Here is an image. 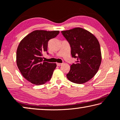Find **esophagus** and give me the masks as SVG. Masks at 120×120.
<instances>
[{
	"label": "esophagus",
	"mask_w": 120,
	"mask_h": 120,
	"mask_svg": "<svg viewBox=\"0 0 120 120\" xmlns=\"http://www.w3.org/2000/svg\"><path fill=\"white\" fill-rule=\"evenodd\" d=\"M56 65H57V66H61L62 65V63H56Z\"/></svg>",
	"instance_id": "esophagus-1"
}]
</instances>
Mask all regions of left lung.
Segmentation results:
<instances>
[{"instance_id": "8db88e82", "label": "left lung", "mask_w": 120, "mask_h": 120, "mask_svg": "<svg viewBox=\"0 0 120 120\" xmlns=\"http://www.w3.org/2000/svg\"><path fill=\"white\" fill-rule=\"evenodd\" d=\"M69 44L72 58L77 60L71 64L67 78L72 82L81 84L93 78L101 62V53L98 39L81 28L61 31Z\"/></svg>"}]
</instances>
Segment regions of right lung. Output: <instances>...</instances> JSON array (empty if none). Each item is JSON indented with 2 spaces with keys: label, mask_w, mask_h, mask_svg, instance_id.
<instances>
[{
  "label": "right lung",
  "mask_w": 120,
  "mask_h": 120,
  "mask_svg": "<svg viewBox=\"0 0 120 120\" xmlns=\"http://www.w3.org/2000/svg\"><path fill=\"white\" fill-rule=\"evenodd\" d=\"M59 31L37 30L31 32L21 41L17 51V64L22 76L37 85L49 81L56 64L43 60L44 52H47L48 42L56 37Z\"/></svg>",
  "instance_id": "1"
}]
</instances>
